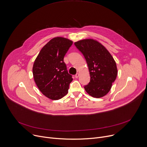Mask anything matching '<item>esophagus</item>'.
I'll use <instances>...</instances> for the list:
<instances>
[{"mask_svg": "<svg viewBox=\"0 0 147 147\" xmlns=\"http://www.w3.org/2000/svg\"><path fill=\"white\" fill-rule=\"evenodd\" d=\"M80 76V74L79 73H77L76 75H75V77L76 78H78V77Z\"/></svg>", "mask_w": 147, "mask_h": 147, "instance_id": "34e87169", "label": "esophagus"}]
</instances>
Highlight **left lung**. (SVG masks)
Returning <instances> with one entry per match:
<instances>
[{"label": "left lung", "instance_id": "1", "mask_svg": "<svg viewBox=\"0 0 147 147\" xmlns=\"http://www.w3.org/2000/svg\"><path fill=\"white\" fill-rule=\"evenodd\" d=\"M74 44L84 55L90 76L89 83L84 86L85 90L96 98L105 96L117 76L115 60L106 48L96 40L83 39Z\"/></svg>", "mask_w": 147, "mask_h": 147}]
</instances>
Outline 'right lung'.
Listing matches in <instances>:
<instances>
[{"label": "right lung", "instance_id": "1", "mask_svg": "<svg viewBox=\"0 0 147 147\" xmlns=\"http://www.w3.org/2000/svg\"><path fill=\"white\" fill-rule=\"evenodd\" d=\"M72 44L73 41L68 38L54 37L42 48L34 62V81L40 91L51 100H58L65 96L73 81L63 62Z\"/></svg>", "mask_w": 147, "mask_h": 147}]
</instances>
